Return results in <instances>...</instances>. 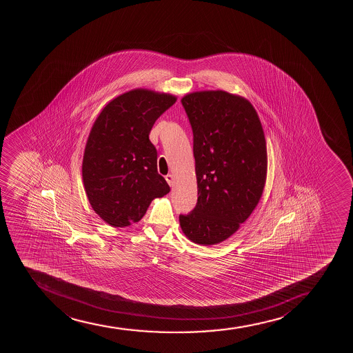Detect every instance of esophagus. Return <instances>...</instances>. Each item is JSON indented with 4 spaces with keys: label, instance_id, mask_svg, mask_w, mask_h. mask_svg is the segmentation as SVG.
<instances>
[{
    "label": "esophagus",
    "instance_id": "1",
    "mask_svg": "<svg viewBox=\"0 0 353 353\" xmlns=\"http://www.w3.org/2000/svg\"><path fill=\"white\" fill-rule=\"evenodd\" d=\"M165 179H166V181L168 183V185H170V187H173V185H174V175L167 174L166 176H165Z\"/></svg>",
    "mask_w": 353,
    "mask_h": 353
}]
</instances>
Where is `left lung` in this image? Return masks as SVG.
Here are the masks:
<instances>
[{
  "label": "left lung",
  "mask_w": 353,
  "mask_h": 353,
  "mask_svg": "<svg viewBox=\"0 0 353 353\" xmlns=\"http://www.w3.org/2000/svg\"><path fill=\"white\" fill-rule=\"evenodd\" d=\"M192 130L198 203L179 215L193 243L215 245L245 223L263 195L268 152L259 117L245 97L203 90L181 99Z\"/></svg>",
  "instance_id": "8db88e82"
}]
</instances>
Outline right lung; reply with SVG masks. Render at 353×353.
<instances>
[{
	"label": "right lung",
	"instance_id": "right-lung-1",
	"mask_svg": "<svg viewBox=\"0 0 353 353\" xmlns=\"http://www.w3.org/2000/svg\"><path fill=\"white\" fill-rule=\"evenodd\" d=\"M176 101L170 94L130 90L99 114L85 143L82 179L90 206L113 227L138 223L152 200L170 191L150 142L154 122Z\"/></svg>",
	"mask_w": 353,
	"mask_h": 353
}]
</instances>
